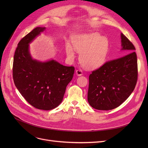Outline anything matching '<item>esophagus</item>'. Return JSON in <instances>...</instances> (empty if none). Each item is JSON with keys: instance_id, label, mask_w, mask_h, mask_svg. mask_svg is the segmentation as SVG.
I'll list each match as a JSON object with an SVG mask.
<instances>
[{"instance_id": "34e87169", "label": "esophagus", "mask_w": 148, "mask_h": 148, "mask_svg": "<svg viewBox=\"0 0 148 148\" xmlns=\"http://www.w3.org/2000/svg\"><path fill=\"white\" fill-rule=\"evenodd\" d=\"M75 74L77 75L78 76H81L83 75V72L81 69H77L76 70V72H75Z\"/></svg>"}]
</instances>
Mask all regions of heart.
<instances>
[{
  "label": "heart",
  "instance_id": "obj_1",
  "mask_svg": "<svg viewBox=\"0 0 148 148\" xmlns=\"http://www.w3.org/2000/svg\"><path fill=\"white\" fill-rule=\"evenodd\" d=\"M73 46L69 42L66 44V52L70 59L74 57L75 49L81 52L80 63L88 69H97L102 66L106 61L109 42L106 38L98 33H83L71 37Z\"/></svg>",
  "mask_w": 148,
  "mask_h": 148
}]
</instances>
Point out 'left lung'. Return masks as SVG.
Segmentation results:
<instances>
[{
    "mask_svg": "<svg viewBox=\"0 0 148 148\" xmlns=\"http://www.w3.org/2000/svg\"><path fill=\"white\" fill-rule=\"evenodd\" d=\"M121 50L127 55L106 62L89 77L88 101L99 110H112L119 106L133 92L137 80L136 49L128 39L121 34Z\"/></svg>",
    "mask_w": 148,
    "mask_h": 148,
    "instance_id": "8db88e82",
    "label": "left lung"
}]
</instances>
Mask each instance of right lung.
<instances>
[{"label":"right lung","mask_w":148,"mask_h":148,"mask_svg":"<svg viewBox=\"0 0 148 148\" xmlns=\"http://www.w3.org/2000/svg\"><path fill=\"white\" fill-rule=\"evenodd\" d=\"M45 29L37 27L21 39L15 51L12 73L15 86L27 101L38 109L50 110L62 103L74 68L54 59L32 58L29 44Z\"/></svg>","instance_id":"1"}]
</instances>
